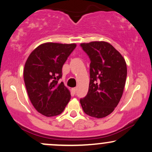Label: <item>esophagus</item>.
Wrapping results in <instances>:
<instances>
[{
  "label": "esophagus",
  "instance_id": "obj_1",
  "mask_svg": "<svg viewBox=\"0 0 152 152\" xmlns=\"http://www.w3.org/2000/svg\"><path fill=\"white\" fill-rule=\"evenodd\" d=\"M76 90H77V88H76V87L72 88V89H71V91H72V92L73 93V94H75V93H76Z\"/></svg>",
  "mask_w": 152,
  "mask_h": 152
}]
</instances>
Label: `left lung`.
<instances>
[{
  "instance_id": "obj_1",
  "label": "left lung",
  "mask_w": 152,
  "mask_h": 152,
  "mask_svg": "<svg viewBox=\"0 0 152 152\" xmlns=\"http://www.w3.org/2000/svg\"><path fill=\"white\" fill-rule=\"evenodd\" d=\"M90 58V82L87 94L80 99L86 115L102 118L119 103L127 76V66L122 55L104 41L81 43Z\"/></svg>"
}]
</instances>
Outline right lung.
<instances>
[{
    "instance_id": "right-lung-1",
    "label": "right lung",
    "mask_w": 152,
    "mask_h": 152,
    "mask_svg": "<svg viewBox=\"0 0 152 152\" xmlns=\"http://www.w3.org/2000/svg\"><path fill=\"white\" fill-rule=\"evenodd\" d=\"M76 45L46 42L29 56L24 69V80L31 104L46 117L56 116L64 110L71 93L63 82L62 68Z\"/></svg>"
}]
</instances>
